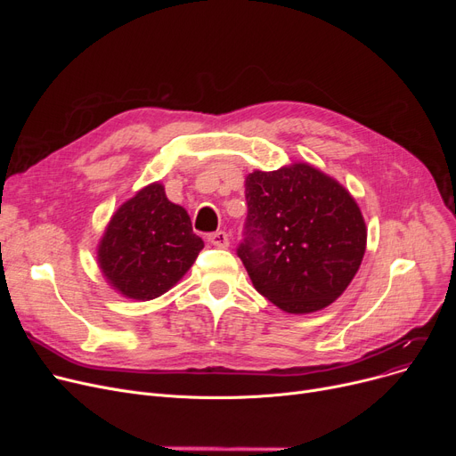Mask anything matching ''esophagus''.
<instances>
[{
  "mask_svg": "<svg viewBox=\"0 0 456 456\" xmlns=\"http://www.w3.org/2000/svg\"><path fill=\"white\" fill-rule=\"evenodd\" d=\"M208 242L216 248H229V234L224 231H216L208 234Z\"/></svg>",
  "mask_w": 456,
  "mask_h": 456,
  "instance_id": "1",
  "label": "esophagus"
}]
</instances>
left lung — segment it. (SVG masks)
Returning <instances> with one entry per match:
<instances>
[{
    "label": "left lung",
    "instance_id": "1",
    "mask_svg": "<svg viewBox=\"0 0 456 456\" xmlns=\"http://www.w3.org/2000/svg\"><path fill=\"white\" fill-rule=\"evenodd\" d=\"M238 256L258 294L308 314L340 297L361 268L368 229L349 191L306 162L246 177Z\"/></svg>",
    "mask_w": 456,
    "mask_h": 456
}]
</instances>
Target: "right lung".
I'll use <instances>...</instances> for the list:
<instances>
[{"instance_id": "1", "label": "right lung", "mask_w": 456, "mask_h": 456, "mask_svg": "<svg viewBox=\"0 0 456 456\" xmlns=\"http://www.w3.org/2000/svg\"><path fill=\"white\" fill-rule=\"evenodd\" d=\"M203 246L188 212L166 198L160 183H151L114 212L98 246V265L124 297L150 301L183 279Z\"/></svg>"}]
</instances>
